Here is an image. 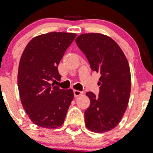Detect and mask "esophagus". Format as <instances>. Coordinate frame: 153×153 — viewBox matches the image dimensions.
I'll return each mask as SVG.
<instances>
[{"instance_id":"1","label":"esophagus","mask_w":153,"mask_h":153,"mask_svg":"<svg viewBox=\"0 0 153 153\" xmlns=\"http://www.w3.org/2000/svg\"><path fill=\"white\" fill-rule=\"evenodd\" d=\"M74 95L75 97H79V96L82 95V92L78 91V90H74Z\"/></svg>"}]
</instances>
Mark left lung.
Wrapping results in <instances>:
<instances>
[{
	"instance_id": "8db88e82",
	"label": "left lung",
	"mask_w": 153,
	"mask_h": 153,
	"mask_svg": "<svg viewBox=\"0 0 153 153\" xmlns=\"http://www.w3.org/2000/svg\"><path fill=\"white\" fill-rule=\"evenodd\" d=\"M77 45L89 61L93 71L100 74L99 97L87 92L91 104L85 111L90 131L106 132L115 128L128 108L131 92V72L120 45L107 35L92 33L79 35Z\"/></svg>"
}]
</instances>
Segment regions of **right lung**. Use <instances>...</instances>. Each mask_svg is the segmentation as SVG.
Segmentation results:
<instances>
[{
    "instance_id": "1",
    "label": "right lung",
    "mask_w": 153,
    "mask_h": 153,
    "mask_svg": "<svg viewBox=\"0 0 153 153\" xmlns=\"http://www.w3.org/2000/svg\"><path fill=\"white\" fill-rule=\"evenodd\" d=\"M74 33L51 32L34 37L20 59L17 85L20 99L33 123L54 129L64 123L74 99L73 90L51 84L61 75L58 66L76 37Z\"/></svg>"
}]
</instances>
